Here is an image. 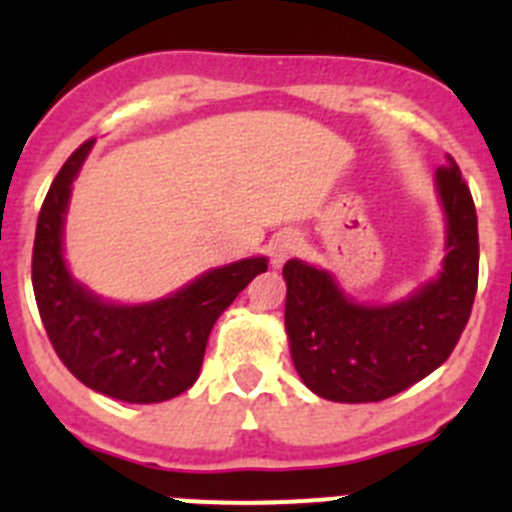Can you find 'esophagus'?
I'll return each mask as SVG.
<instances>
[{"instance_id":"1","label":"esophagus","mask_w":512,"mask_h":512,"mask_svg":"<svg viewBox=\"0 0 512 512\" xmlns=\"http://www.w3.org/2000/svg\"><path fill=\"white\" fill-rule=\"evenodd\" d=\"M297 251H300V235H297L295 230H282V233L274 235L269 243L271 264L277 266V269L289 259V256H295Z\"/></svg>"}]
</instances>
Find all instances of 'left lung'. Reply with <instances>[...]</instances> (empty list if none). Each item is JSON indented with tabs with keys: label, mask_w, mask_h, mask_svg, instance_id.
I'll list each match as a JSON object with an SVG mask.
<instances>
[{
	"label": "left lung",
	"mask_w": 512,
	"mask_h": 512,
	"mask_svg": "<svg viewBox=\"0 0 512 512\" xmlns=\"http://www.w3.org/2000/svg\"><path fill=\"white\" fill-rule=\"evenodd\" d=\"M446 212V259L436 279L392 305H359L328 271L289 259V351L315 395L333 402H379L438 369L472 315L479 274L477 210L454 158L436 169Z\"/></svg>",
	"instance_id": "8db88e82"
}]
</instances>
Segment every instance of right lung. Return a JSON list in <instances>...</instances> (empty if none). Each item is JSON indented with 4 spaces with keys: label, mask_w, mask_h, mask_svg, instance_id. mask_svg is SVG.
<instances>
[{
    "label": "right lung",
    "mask_w": 512,
    "mask_h": 512,
    "mask_svg": "<svg viewBox=\"0 0 512 512\" xmlns=\"http://www.w3.org/2000/svg\"><path fill=\"white\" fill-rule=\"evenodd\" d=\"M94 140L61 166L38 215L33 289L58 359L89 390L122 402H164L200 377L207 338L225 307L266 271L264 256L205 271L174 295L146 305L104 302L71 277L63 261V220L71 184Z\"/></svg>",
    "instance_id": "obj_1"
}]
</instances>
